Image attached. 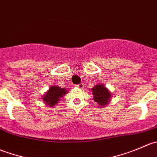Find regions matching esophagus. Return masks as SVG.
Listing matches in <instances>:
<instances>
[{
	"label": "esophagus",
	"instance_id": "1",
	"mask_svg": "<svg viewBox=\"0 0 157 157\" xmlns=\"http://www.w3.org/2000/svg\"><path fill=\"white\" fill-rule=\"evenodd\" d=\"M77 87H78V88L82 89V88H83V86H84V84H83V83H79V84H77Z\"/></svg>",
	"mask_w": 157,
	"mask_h": 157
}]
</instances>
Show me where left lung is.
Here are the masks:
<instances>
[{
    "label": "left lung",
    "instance_id": "left-lung-1",
    "mask_svg": "<svg viewBox=\"0 0 157 157\" xmlns=\"http://www.w3.org/2000/svg\"><path fill=\"white\" fill-rule=\"evenodd\" d=\"M92 90H93L92 92L95 102H98V104H99L101 106H103L109 103V100L112 95L103 85H96L94 88L92 89Z\"/></svg>",
    "mask_w": 157,
    "mask_h": 157
}]
</instances>
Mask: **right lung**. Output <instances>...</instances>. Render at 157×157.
Segmentation results:
<instances>
[{"label":"right lung","instance_id":"obj_1","mask_svg":"<svg viewBox=\"0 0 157 157\" xmlns=\"http://www.w3.org/2000/svg\"><path fill=\"white\" fill-rule=\"evenodd\" d=\"M67 92L65 89L59 87V86H51L50 89L43 98V100L48 104L49 106H54L55 104L58 103V101L61 99L64 95H65Z\"/></svg>","mask_w":157,"mask_h":157}]
</instances>
